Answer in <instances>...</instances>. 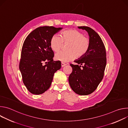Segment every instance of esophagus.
I'll list each match as a JSON object with an SVG mask.
<instances>
[{
    "instance_id": "esophagus-1",
    "label": "esophagus",
    "mask_w": 128,
    "mask_h": 128,
    "mask_svg": "<svg viewBox=\"0 0 128 128\" xmlns=\"http://www.w3.org/2000/svg\"><path fill=\"white\" fill-rule=\"evenodd\" d=\"M66 65V64H65V63H63V62H62V63H61V66H62V67H64V66H65Z\"/></svg>"
}]
</instances>
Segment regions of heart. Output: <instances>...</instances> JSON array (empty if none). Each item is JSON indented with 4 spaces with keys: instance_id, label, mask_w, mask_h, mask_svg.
<instances>
[{
    "instance_id": "b5f03b06",
    "label": "heart",
    "mask_w": 128,
    "mask_h": 128,
    "mask_svg": "<svg viewBox=\"0 0 128 128\" xmlns=\"http://www.w3.org/2000/svg\"><path fill=\"white\" fill-rule=\"evenodd\" d=\"M63 44H68L67 51H61L55 54L54 58L63 63L67 62L84 57L87 53L90 46V40L84 36V34L75 29L65 30L61 33V36L53 35L50 40L52 50L59 52L63 46Z\"/></svg>"
}]
</instances>
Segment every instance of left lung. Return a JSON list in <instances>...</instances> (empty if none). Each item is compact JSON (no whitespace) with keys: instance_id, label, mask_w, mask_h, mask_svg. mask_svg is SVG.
<instances>
[{"instance_id":"1","label":"left lung","mask_w":128,"mask_h":128,"mask_svg":"<svg viewBox=\"0 0 128 128\" xmlns=\"http://www.w3.org/2000/svg\"><path fill=\"white\" fill-rule=\"evenodd\" d=\"M86 31L90 46L87 53L70 64L72 72L68 78L71 88L80 95H88L96 90L102 80L106 65V52L104 44L99 34L88 27H78Z\"/></svg>"}]
</instances>
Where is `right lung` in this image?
Returning a JSON list of instances; mask_svg holds the SVG:
<instances>
[{"instance_id":"1","label":"right lung","mask_w":128,"mask_h":128,"mask_svg":"<svg viewBox=\"0 0 128 128\" xmlns=\"http://www.w3.org/2000/svg\"><path fill=\"white\" fill-rule=\"evenodd\" d=\"M62 29L52 26L37 28L27 36L23 43L19 69L24 84L33 94H42L48 90L54 74L61 67L60 61L52 59L54 54L50 40Z\"/></svg>"}]
</instances>
